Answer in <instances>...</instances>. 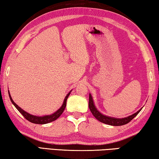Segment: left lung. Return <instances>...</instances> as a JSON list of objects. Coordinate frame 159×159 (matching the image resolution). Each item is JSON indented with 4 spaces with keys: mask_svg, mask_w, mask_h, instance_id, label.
<instances>
[{
    "mask_svg": "<svg viewBox=\"0 0 159 159\" xmlns=\"http://www.w3.org/2000/svg\"><path fill=\"white\" fill-rule=\"evenodd\" d=\"M89 108L91 112L92 115H94V117L98 120L99 122L106 124V125H111V126H122L125 125L126 124L129 123V122L134 119V118L136 116V115L139 113L140 111L142 110V108L140 109L139 111L135 112L134 114H133L125 118H115V117H111L106 116L101 113V112L98 111L97 108L95 107L94 103L93 102V99H92V95L89 94Z\"/></svg>",
    "mask_w": 159,
    "mask_h": 159,
    "instance_id": "left-lung-1",
    "label": "left lung"
}]
</instances>
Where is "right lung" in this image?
Returning <instances> with one entry per match:
<instances>
[{
	"instance_id": "right-lung-1",
	"label": "right lung",
	"mask_w": 159,
	"mask_h": 159,
	"mask_svg": "<svg viewBox=\"0 0 159 159\" xmlns=\"http://www.w3.org/2000/svg\"><path fill=\"white\" fill-rule=\"evenodd\" d=\"M71 92V91H70L67 94V96H66L65 98V100H64V102H63L62 106L58 110H57L56 112H53V113L51 114V115H44V116H40V117L39 116H36V115H30V114L28 113V112L24 111V110L20 108L18 105L16 104V103L14 102V101L12 100V99H11V95L10 94L9 91H8V93H9V97H10V99L11 100V103H13L14 106L16 107V108L18 110L19 112H21L23 116H24L25 118V119L29 121V122H32V123L38 124V125H44V124H47V123H49V122H53V121L57 120V118H58L60 116V115H62V113L63 112V111H64V110L66 107L67 98H68L69 96H70Z\"/></svg>"
}]
</instances>
